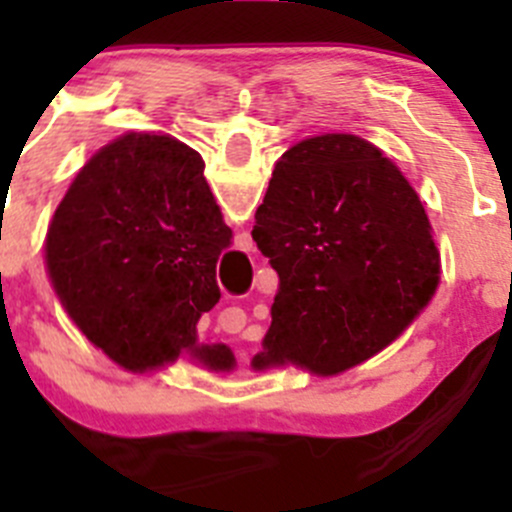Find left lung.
I'll list each match as a JSON object with an SVG mask.
<instances>
[{"instance_id": "1", "label": "left lung", "mask_w": 512, "mask_h": 512, "mask_svg": "<svg viewBox=\"0 0 512 512\" xmlns=\"http://www.w3.org/2000/svg\"><path fill=\"white\" fill-rule=\"evenodd\" d=\"M251 235L279 277L256 369H351L390 346L438 287L441 259L418 194L359 135L289 148Z\"/></svg>"}]
</instances>
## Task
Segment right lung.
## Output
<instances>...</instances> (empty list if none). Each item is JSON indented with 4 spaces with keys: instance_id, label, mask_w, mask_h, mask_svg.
Segmentation results:
<instances>
[{
    "instance_id": "right-lung-1",
    "label": "right lung",
    "mask_w": 512,
    "mask_h": 512,
    "mask_svg": "<svg viewBox=\"0 0 512 512\" xmlns=\"http://www.w3.org/2000/svg\"><path fill=\"white\" fill-rule=\"evenodd\" d=\"M205 161L171 135L130 133L76 174L45 238L58 300L125 369L169 364L184 348L228 369L225 346H197V320L220 300L215 269L233 230Z\"/></svg>"
}]
</instances>
